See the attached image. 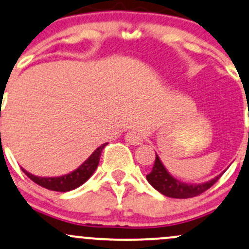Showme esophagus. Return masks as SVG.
Here are the masks:
<instances>
[{
	"mask_svg": "<svg viewBox=\"0 0 249 249\" xmlns=\"http://www.w3.org/2000/svg\"><path fill=\"white\" fill-rule=\"evenodd\" d=\"M125 141L131 145H141L144 142V137L141 132L138 131H130L126 136H125Z\"/></svg>",
	"mask_w": 249,
	"mask_h": 249,
	"instance_id": "34e87169",
	"label": "esophagus"
}]
</instances>
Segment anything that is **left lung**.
Instances as JSON below:
<instances>
[{
	"mask_svg": "<svg viewBox=\"0 0 249 249\" xmlns=\"http://www.w3.org/2000/svg\"><path fill=\"white\" fill-rule=\"evenodd\" d=\"M222 174L217 175L216 177L212 178L210 181L203 183L181 182L177 178H175L173 175L166 170L165 166L163 165L162 160H160L158 155L156 154L154 168H152L151 173L146 175V179L156 190H158L160 194L168 196V197L190 198L195 197V196L200 195V194L208 190L222 176Z\"/></svg>",
	"mask_w": 249,
	"mask_h": 249,
	"instance_id": "8db88e82",
	"label": "left lung"
}]
</instances>
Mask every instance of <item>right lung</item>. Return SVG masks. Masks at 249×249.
Here are the masks:
<instances>
[{
	"label": "right lung",
	"instance_id": "right-lung-1",
	"mask_svg": "<svg viewBox=\"0 0 249 249\" xmlns=\"http://www.w3.org/2000/svg\"><path fill=\"white\" fill-rule=\"evenodd\" d=\"M106 144L107 143L102 144L99 147H97V149L94 150L93 154L89 156L83 164L79 165V168H76L74 171H72V173L67 175H62V176L58 177H40L28 173V171L24 170L23 168L22 171L32 179L33 182L41 185V187L46 188V189L66 193V191L73 190L75 189V188L83 185L84 183L93 175L98 164H99L100 156H102L103 149L106 146Z\"/></svg>",
	"mask_w": 249,
	"mask_h": 249
}]
</instances>
